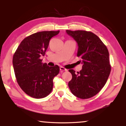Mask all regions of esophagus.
I'll return each mask as SVG.
<instances>
[{
	"label": "esophagus",
	"mask_w": 126,
	"mask_h": 126,
	"mask_svg": "<svg viewBox=\"0 0 126 126\" xmlns=\"http://www.w3.org/2000/svg\"><path fill=\"white\" fill-rule=\"evenodd\" d=\"M60 71H61V72H64V71H67V70L66 69H65L64 67H63V66H61L60 68Z\"/></svg>",
	"instance_id": "obj_1"
}]
</instances>
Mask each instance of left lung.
I'll return each instance as SVG.
<instances>
[{
  "instance_id": "8db88e82",
  "label": "left lung",
  "mask_w": 126,
  "mask_h": 126,
  "mask_svg": "<svg viewBox=\"0 0 126 126\" xmlns=\"http://www.w3.org/2000/svg\"><path fill=\"white\" fill-rule=\"evenodd\" d=\"M66 32L78 44L77 56L81 57L83 64L82 70L77 74L73 69L69 70L72 79L68 86L75 96L89 99L97 94L108 80L111 69L109 52L101 39L92 32L68 30Z\"/></svg>"
}]
</instances>
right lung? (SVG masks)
<instances>
[{
  "label": "right lung",
  "instance_id": "right-lung-1",
  "mask_svg": "<svg viewBox=\"0 0 126 126\" xmlns=\"http://www.w3.org/2000/svg\"><path fill=\"white\" fill-rule=\"evenodd\" d=\"M60 31H44L25 38L13 56L17 82L27 94L35 99L45 97L53 89L54 77L59 73L58 65L47 66L40 57L45 56L49 41Z\"/></svg>",
  "mask_w": 126,
  "mask_h": 126
}]
</instances>
